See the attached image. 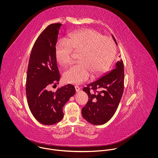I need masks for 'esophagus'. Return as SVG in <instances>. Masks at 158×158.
I'll list each match as a JSON object with an SVG mask.
<instances>
[{
	"instance_id": "esophagus-1",
	"label": "esophagus",
	"mask_w": 158,
	"mask_h": 158,
	"mask_svg": "<svg viewBox=\"0 0 158 158\" xmlns=\"http://www.w3.org/2000/svg\"><path fill=\"white\" fill-rule=\"evenodd\" d=\"M75 90H76V92H79L80 90V87H79V86H75Z\"/></svg>"
}]
</instances>
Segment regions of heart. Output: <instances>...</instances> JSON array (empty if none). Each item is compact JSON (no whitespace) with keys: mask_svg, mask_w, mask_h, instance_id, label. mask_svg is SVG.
I'll return each mask as SVG.
<instances>
[{"mask_svg":"<svg viewBox=\"0 0 158 158\" xmlns=\"http://www.w3.org/2000/svg\"><path fill=\"white\" fill-rule=\"evenodd\" d=\"M72 50L80 52V63L68 69L63 75L65 82L80 84L90 77L97 76L110 68L115 52L113 40L91 28H85L70 33L67 40L61 39L56 44L55 56L61 66L72 60Z\"/></svg>","mask_w":158,"mask_h":158,"instance_id":"heart-1","label":"heart"}]
</instances>
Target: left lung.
Segmentation results:
<instances>
[{
	"instance_id": "left-lung-1",
	"label": "left lung",
	"mask_w": 158,
	"mask_h": 158,
	"mask_svg": "<svg viewBox=\"0 0 158 158\" xmlns=\"http://www.w3.org/2000/svg\"><path fill=\"white\" fill-rule=\"evenodd\" d=\"M113 40L117 43L113 35ZM124 87V67L122 60L113 70L105 73L83 90L88 95L86 105L82 108L83 118L93 125H103L108 122L115 113L121 100Z\"/></svg>"
}]
</instances>
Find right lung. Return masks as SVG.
I'll return each mask as SVG.
<instances>
[{"label":"right lung","instance_id":"add662e5","mask_svg":"<svg viewBox=\"0 0 158 158\" xmlns=\"http://www.w3.org/2000/svg\"><path fill=\"white\" fill-rule=\"evenodd\" d=\"M63 24L52 23L37 38L30 56L26 80L28 105L33 115L41 123L50 125L64 117L63 108L75 94L72 85L48 90V86L58 84L60 75L55 56L59 30Z\"/></svg>","mask_w":158,"mask_h":158}]
</instances>
